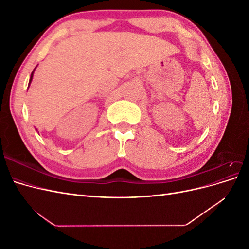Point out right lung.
<instances>
[{
	"mask_svg": "<svg viewBox=\"0 0 249 249\" xmlns=\"http://www.w3.org/2000/svg\"><path fill=\"white\" fill-rule=\"evenodd\" d=\"M33 72H34V71H32V73H31V78H30V81H29V84L30 83H31V81H32V78H33Z\"/></svg>",
	"mask_w": 249,
	"mask_h": 249,
	"instance_id": "obj_1",
	"label": "right lung"
}]
</instances>
